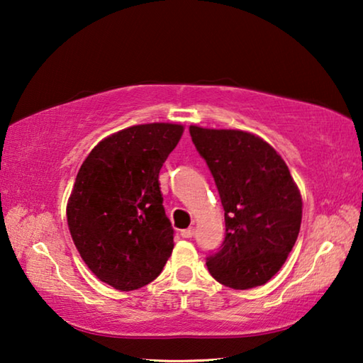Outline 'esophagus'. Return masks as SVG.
I'll list each match as a JSON object with an SVG mask.
<instances>
[{
  "instance_id": "1",
  "label": "esophagus",
  "mask_w": 363,
  "mask_h": 363,
  "mask_svg": "<svg viewBox=\"0 0 363 363\" xmlns=\"http://www.w3.org/2000/svg\"><path fill=\"white\" fill-rule=\"evenodd\" d=\"M181 235L184 238H190V237L194 235V227H187V229H182L181 230Z\"/></svg>"
}]
</instances>
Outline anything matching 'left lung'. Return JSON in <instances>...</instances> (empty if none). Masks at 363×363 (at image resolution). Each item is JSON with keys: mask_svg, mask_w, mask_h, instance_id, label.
<instances>
[{"mask_svg": "<svg viewBox=\"0 0 363 363\" xmlns=\"http://www.w3.org/2000/svg\"><path fill=\"white\" fill-rule=\"evenodd\" d=\"M192 143L216 182L225 238L206 257L210 274L233 290L264 285L296 243L303 200L272 145L240 130L190 126Z\"/></svg>", "mask_w": 363, "mask_h": 363, "instance_id": "8db88e82", "label": "left lung"}]
</instances>
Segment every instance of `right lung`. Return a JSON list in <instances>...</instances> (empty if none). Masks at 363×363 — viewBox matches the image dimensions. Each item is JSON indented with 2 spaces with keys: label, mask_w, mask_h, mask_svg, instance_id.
<instances>
[{
  "label": "right lung",
  "mask_w": 363,
  "mask_h": 363,
  "mask_svg": "<svg viewBox=\"0 0 363 363\" xmlns=\"http://www.w3.org/2000/svg\"><path fill=\"white\" fill-rule=\"evenodd\" d=\"M184 126L149 123L97 144L67 203L73 243L97 279L120 291L155 280L173 253L158 174Z\"/></svg>",
  "instance_id": "add662e5"
}]
</instances>
